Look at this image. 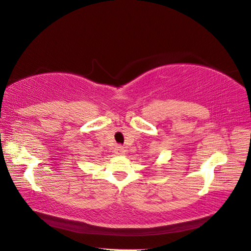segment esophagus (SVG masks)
<instances>
[{"label": "esophagus", "instance_id": "34e87169", "mask_svg": "<svg viewBox=\"0 0 251 251\" xmlns=\"http://www.w3.org/2000/svg\"><path fill=\"white\" fill-rule=\"evenodd\" d=\"M115 152L117 155H119V156H121V155H125L126 154V150H125V147L124 146H117L116 147V150H115Z\"/></svg>", "mask_w": 251, "mask_h": 251}]
</instances>
